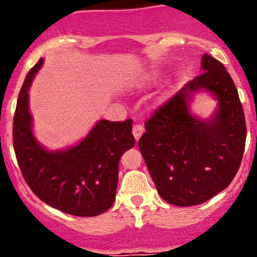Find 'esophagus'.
<instances>
[{
	"instance_id": "obj_1",
	"label": "esophagus",
	"mask_w": 257,
	"mask_h": 257,
	"mask_svg": "<svg viewBox=\"0 0 257 257\" xmlns=\"http://www.w3.org/2000/svg\"><path fill=\"white\" fill-rule=\"evenodd\" d=\"M144 133V126L141 124H135L133 126V135H134L135 140L139 141V139H140L141 135H143Z\"/></svg>"
}]
</instances>
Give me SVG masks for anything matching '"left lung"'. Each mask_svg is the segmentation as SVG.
<instances>
[{
  "instance_id": "left-lung-1",
  "label": "left lung",
  "mask_w": 257,
  "mask_h": 257,
  "mask_svg": "<svg viewBox=\"0 0 257 257\" xmlns=\"http://www.w3.org/2000/svg\"><path fill=\"white\" fill-rule=\"evenodd\" d=\"M203 72L146 120L139 149L159 196L178 206L202 204L234 179L245 149L246 124L234 82L219 60L202 58ZM210 91L219 108L208 122L191 116L196 91Z\"/></svg>"
}]
</instances>
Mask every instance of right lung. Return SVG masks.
<instances>
[{
  "mask_svg": "<svg viewBox=\"0 0 257 257\" xmlns=\"http://www.w3.org/2000/svg\"><path fill=\"white\" fill-rule=\"evenodd\" d=\"M43 59L28 72L13 120V146L20 172L42 202L70 215L89 217L105 213L116 198L118 162L135 145L133 120L101 119L77 146L51 152L31 131L29 88Z\"/></svg>",
  "mask_w": 257,
  "mask_h": 257,
  "instance_id": "1",
  "label": "right lung"
}]
</instances>
